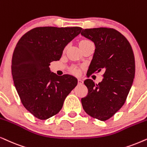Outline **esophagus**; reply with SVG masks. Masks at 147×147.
<instances>
[{
    "mask_svg": "<svg viewBox=\"0 0 147 147\" xmlns=\"http://www.w3.org/2000/svg\"><path fill=\"white\" fill-rule=\"evenodd\" d=\"M78 84H79V85H81L83 84V81L82 79H78Z\"/></svg>",
    "mask_w": 147,
    "mask_h": 147,
    "instance_id": "1",
    "label": "esophagus"
}]
</instances>
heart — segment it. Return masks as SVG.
<instances>
[{"label": "heart", "instance_id": "obj_1", "mask_svg": "<svg viewBox=\"0 0 147 147\" xmlns=\"http://www.w3.org/2000/svg\"><path fill=\"white\" fill-rule=\"evenodd\" d=\"M91 44H93V43H92L90 40H86V39H83V40H81L79 42V43H78V44H79V46L81 50H82V49L85 48V47H86L87 46H88V45H89ZM70 72L75 75H79V74L81 73V69L79 68L76 67V66H73V67H72L71 68H70Z\"/></svg>", "mask_w": 147, "mask_h": 147}]
</instances>
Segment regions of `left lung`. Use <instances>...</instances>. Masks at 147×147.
<instances>
[{
	"instance_id": "8db88e82",
	"label": "left lung",
	"mask_w": 147,
	"mask_h": 147,
	"mask_svg": "<svg viewBox=\"0 0 147 147\" xmlns=\"http://www.w3.org/2000/svg\"><path fill=\"white\" fill-rule=\"evenodd\" d=\"M81 34L95 46L87 73L104 72L98 85L91 79L84 81L88 94L81 99V103L87 114L105 121L124 104L132 87L135 75L134 53L127 39L114 29H85Z\"/></svg>"
}]
</instances>
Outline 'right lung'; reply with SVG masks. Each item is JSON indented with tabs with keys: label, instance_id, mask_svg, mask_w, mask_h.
Here are the masks:
<instances>
[{
	"label": "right lung",
	"instance_id": "add662e5",
	"mask_svg": "<svg viewBox=\"0 0 147 147\" xmlns=\"http://www.w3.org/2000/svg\"><path fill=\"white\" fill-rule=\"evenodd\" d=\"M79 27H40L21 37L12 58V75L21 103L40 120L60 111L64 99L77 85L73 76L51 72L50 62L59 60L66 45L81 33Z\"/></svg>",
	"mask_w": 147,
	"mask_h": 147
}]
</instances>
